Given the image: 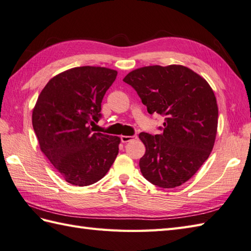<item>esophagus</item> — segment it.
I'll return each mask as SVG.
<instances>
[{"label": "esophagus", "mask_w": 251, "mask_h": 251, "mask_svg": "<svg viewBox=\"0 0 251 251\" xmlns=\"http://www.w3.org/2000/svg\"><path fill=\"white\" fill-rule=\"evenodd\" d=\"M136 138H137L136 136H121V141L123 143H126V142L131 141V140L136 139Z\"/></svg>", "instance_id": "obj_1"}]
</instances>
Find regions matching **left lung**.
<instances>
[{
    "mask_svg": "<svg viewBox=\"0 0 251 251\" xmlns=\"http://www.w3.org/2000/svg\"><path fill=\"white\" fill-rule=\"evenodd\" d=\"M123 81L150 114L165 118L160 135H139L147 149L139 161L142 176L161 188L187 182L208 158L216 138L218 107L212 87L180 65L138 68Z\"/></svg>",
    "mask_w": 251,
    "mask_h": 251,
    "instance_id": "left-lung-1",
    "label": "left lung"
}]
</instances>
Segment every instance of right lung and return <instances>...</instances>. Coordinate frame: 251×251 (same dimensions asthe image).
Returning a JSON list of instances; mask_svg holds the SVG:
<instances>
[{"label": "right lung", "mask_w": 251, "mask_h": 251, "mask_svg": "<svg viewBox=\"0 0 251 251\" xmlns=\"http://www.w3.org/2000/svg\"><path fill=\"white\" fill-rule=\"evenodd\" d=\"M118 72L81 66L52 78L35 104L33 128L42 152L66 182L89 186L101 179L119 154L120 138L95 132L101 101Z\"/></svg>", "instance_id": "right-lung-1"}]
</instances>
